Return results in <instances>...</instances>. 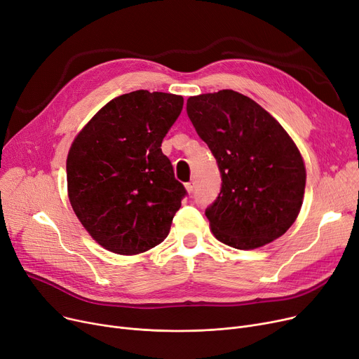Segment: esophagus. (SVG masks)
Masks as SVG:
<instances>
[{"label":"esophagus","instance_id":"esophagus-1","mask_svg":"<svg viewBox=\"0 0 359 359\" xmlns=\"http://www.w3.org/2000/svg\"><path fill=\"white\" fill-rule=\"evenodd\" d=\"M185 190L189 191V193H193V191H194V181L187 182V184H185Z\"/></svg>","mask_w":359,"mask_h":359}]
</instances>
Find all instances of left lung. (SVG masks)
<instances>
[{"label": "left lung", "instance_id": "left-lung-1", "mask_svg": "<svg viewBox=\"0 0 359 359\" xmlns=\"http://www.w3.org/2000/svg\"><path fill=\"white\" fill-rule=\"evenodd\" d=\"M187 112L220 169V193L206 209L216 240L238 250L278 240L299 215L306 181L291 135L235 90L190 96Z\"/></svg>", "mask_w": 359, "mask_h": 359}]
</instances>
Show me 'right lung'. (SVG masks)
<instances>
[{
	"label": "right lung",
	"instance_id": "1",
	"mask_svg": "<svg viewBox=\"0 0 359 359\" xmlns=\"http://www.w3.org/2000/svg\"><path fill=\"white\" fill-rule=\"evenodd\" d=\"M182 105V96L172 93H126L100 108L73 140L68 200L105 250L134 255L168 236L185 189L161 146Z\"/></svg>",
	"mask_w": 359,
	"mask_h": 359
}]
</instances>
